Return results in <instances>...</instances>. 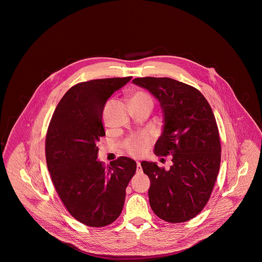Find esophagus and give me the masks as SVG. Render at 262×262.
I'll list each match as a JSON object with an SVG mask.
<instances>
[{
	"label": "esophagus",
	"mask_w": 262,
	"mask_h": 262,
	"mask_svg": "<svg viewBox=\"0 0 262 262\" xmlns=\"http://www.w3.org/2000/svg\"><path fill=\"white\" fill-rule=\"evenodd\" d=\"M137 172L141 173L142 172V167H141V163L137 162Z\"/></svg>",
	"instance_id": "1"
}]
</instances>
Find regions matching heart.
I'll return each mask as SVG.
<instances>
[{
    "label": "heart",
    "mask_w": 262,
    "mask_h": 262,
    "mask_svg": "<svg viewBox=\"0 0 262 262\" xmlns=\"http://www.w3.org/2000/svg\"><path fill=\"white\" fill-rule=\"evenodd\" d=\"M130 103H148L152 105V99L146 92L137 91L132 95ZM149 143H150V139L145 135L135 137L127 141L126 149L132 156H140L145 151V149L149 145Z\"/></svg>",
    "instance_id": "1"
}]
</instances>
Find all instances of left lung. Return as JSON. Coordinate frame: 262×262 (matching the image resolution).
<instances>
[{"label":"left lung","instance_id":"8db88e82","mask_svg":"<svg viewBox=\"0 0 262 262\" xmlns=\"http://www.w3.org/2000/svg\"><path fill=\"white\" fill-rule=\"evenodd\" d=\"M160 102L164 125L155 146L157 156H172L169 170L143 161L150 179L149 203L169 223L186 222L206 205L221 163V143L212 110L196 88L170 78H138Z\"/></svg>","mask_w":262,"mask_h":262}]
</instances>
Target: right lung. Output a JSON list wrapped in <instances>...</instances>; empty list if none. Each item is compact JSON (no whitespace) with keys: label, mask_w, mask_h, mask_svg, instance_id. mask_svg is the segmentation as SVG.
Masks as SVG:
<instances>
[{"label":"right lung","mask_w":262,"mask_h":262,"mask_svg":"<svg viewBox=\"0 0 262 262\" xmlns=\"http://www.w3.org/2000/svg\"><path fill=\"white\" fill-rule=\"evenodd\" d=\"M132 77L92 80L71 87L58 103L46 139L48 169L68 212L91 227L121 213L137 164L121 157L104 167L96 143L105 135L102 112L108 97Z\"/></svg>","instance_id":"1"}]
</instances>
